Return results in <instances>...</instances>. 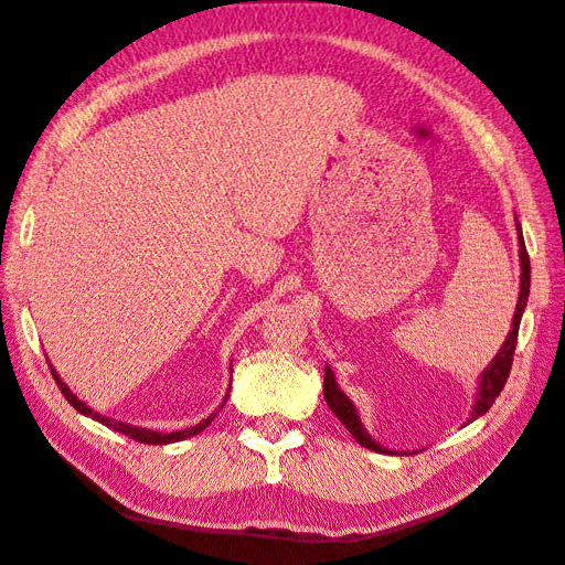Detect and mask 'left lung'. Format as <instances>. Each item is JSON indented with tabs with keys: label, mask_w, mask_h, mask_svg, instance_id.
I'll use <instances>...</instances> for the list:
<instances>
[{
	"label": "left lung",
	"mask_w": 565,
	"mask_h": 565,
	"mask_svg": "<svg viewBox=\"0 0 565 565\" xmlns=\"http://www.w3.org/2000/svg\"><path fill=\"white\" fill-rule=\"evenodd\" d=\"M516 228H519V247H521L519 249L521 252V295H519V303H516V313H514V322H511V332L504 341V347L500 349L498 358H494V361L488 365V370L481 374V386H478V396H476L469 422H473L476 417H481V415L488 413L490 405L494 403V398H498L502 393L509 372H511V363H514L521 316H523L525 301H527V295H530V259H527V252H525V241H523L521 226L516 224ZM322 393H324V401H328V407L339 417V422L351 431V436L358 440V446H363V448L374 450V452H391L388 448H382L380 443H374L372 436L363 429L361 419H358V415H355L353 403L344 396V393L339 391V386L334 382V374L328 365H324Z\"/></svg>",
	"instance_id": "8db88e82"
}]
</instances>
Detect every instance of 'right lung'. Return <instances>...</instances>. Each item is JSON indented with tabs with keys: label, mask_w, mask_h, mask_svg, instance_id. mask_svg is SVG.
I'll return each mask as SVG.
<instances>
[{
	"label": "right lung",
	"mask_w": 565,
	"mask_h": 565,
	"mask_svg": "<svg viewBox=\"0 0 565 565\" xmlns=\"http://www.w3.org/2000/svg\"><path fill=\"white\" fill-rule=\"evenodd\" d=\"M51 374H54V380H56V384H58V388H61V393L65 396V401L71 403L77 413H82V415H87V417H92V419H96V422H100V424H106V426H110V429H115V431H119V434H125V436H129V438H134V440H139V443H148V446H167V443H177V440H185V438H191V436H195V434H200V431H204L207 429V426L212 424V419L216 417V413L214 415H210L207 419H202L200 424H195L193 429H183V431H172V434H160V431H150V429H139V426H129V424H122V422H115V419H108V417H104V415H98V413H94L92 407H87L84 405L75 393L67 388L63 382H61V377L56 374V370L51 367ZM233 377V374H231ZM224 407V405H221Z\"/></svg>",
	"instance_id": "obj_1"
}]
</instances>
